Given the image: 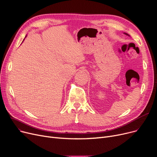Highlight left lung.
Returning a JSON list of instances; mask_svg holds the SVG:
<instances>
[{"mask_svg": "<svg viewBox=\"0 0 157 157\" xmlns=\"http://www.w3.org/2000/svg\"><path fill=\"white\" fill-rule=\"evenodd\" d=\"M123 34H125V35H127V36H130L128 34H127V33H125V32H123Z\"/></svg>", "mask_w": 157, "mask_h": 157, "instance_id": "1", "label": "left lung"}]
</instances>
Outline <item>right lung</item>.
Here are the masks:
<instances>
[{"instance_id": "1", "label": "right lung", "mask_w": 157, "mask_h": 157, "mask_svg": "<svg viewBox=\"0 0 157 157\" xmlns=\"http://www.w3.org/2000/svg\"><path fill=\"white\" fill-rule=\"evenodd\" d=\"M27 37V36H25V37ZM24 39H23V40H24Z\"/></svg>"}]
</instances>
